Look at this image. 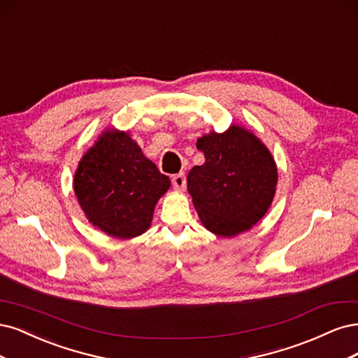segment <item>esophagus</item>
Wrapping results in <instances>:
<instances>
[{
  "mask_svg": "<svg viewBox=\"0 0 358 358\" xmlns=\"http://www.w3.org/2000/svg\"><path fill=\"white\" fill-rule=\"evenodd\" d=\"M172 186L177 190L186 189V176H184V172H180V174L172 177Z\"/></svg>",
  "mask_w": 358,
  "mask_h": 358,
  "instance_id": "1",
  "label": "esophagus"
}]
</instances>
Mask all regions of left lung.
Returning <instances> with one entry per match:
<instances>
[{
  "mask_svg": "<svg viewBox=\"0 0 358 358\" xmlns=\"http://www.w3.org/2000/svg\"><path fill=\"white\" fill-rule=\"evenodd\" d=\"M205 162L193 166L187 190L203 227L222 238L247 232L271 208L278 168L269 148L241 124L198 138Z\"/></svg>",
  "mask_w": 358,
  "mask_h": 358,
  "instance_id": "8db88e82",
  "label": "left lung"
}]
</instances>
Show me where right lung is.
Here are the masks:
<instances>
[{
  "label": "right lung",
  "instance_id": "obj_1",
  "mask_svg": "<svg viewBox=\"0 0 358 358\" xmlns=\"http://www.w3.org/2000/svg\"><path fill=\"white\" fill-rule=\"evenodd\" d=\"M73 186L89 223L108 236L132 239L148 230L171 180L129 132L108 128L80 159Z\"/></svg>",
  "mask_w": 358,
  "mask_h": 358
}]
</instances>
